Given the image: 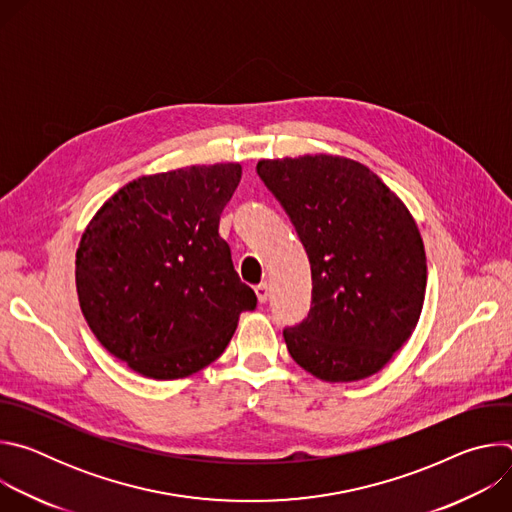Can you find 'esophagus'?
I'll return each mask as SVG.
<instances>
[{
  "mask_svg": "<svg viewBox=\"0 0 512 512\" xmlns=\"http://www.w3.org/2000/svg\"><path fill=\"white\" fill-rule=\"evenodd\" d=\"M255 294H257V298H259V302L261 304H265L267 302V298H269V287H267V283L263 281V283H259V285H255Z\"/></svg>",
  "mask_w": 512,
  "mask_h": 512,
  "instance_id": "obj_1",
  "label": "esophagus"
}]
</instances>
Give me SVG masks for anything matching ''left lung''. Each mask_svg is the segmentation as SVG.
<instances>
[{
    "instance_id": "obj_1",
    "label": "left lung",
    "mask_w": 512,
    "mask_h": 512,
    "mask_svg": "<svg viewBox=\"0 0 512 512\" xmlns=\"http://www.w3.org/2000/svg\"><path fill=\"white\" fill-rule=\"evenodd\" d=\"M308 253L312 308L285 328L300 367L328 383L379 373L409 340L425 298L427 263L403 200L360 162L316 154L261 160Z\"/></svg>"
}]
</instances>
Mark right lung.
<instances>
[{
  "label": "right lung",
  "mask_w": 512,
  "mask_h": 512,
  "mask_svg": "<svg viewBox=\"0 0 512 512\" xmlns=\"http://www.w3.org/2000/svg\"><path fill=\"white\" fill-rule=\"evenodd\" d=\"M241 164L141 176L91 218L77 249V291L97 340L156 381L208 367L231 342L255 291L218 235Z\"/></svg>",
  "instance_id": "add662e5"
}]
</instances>
